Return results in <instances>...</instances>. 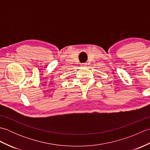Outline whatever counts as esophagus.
I'll return each mask as SVG.
<instances>
[{
    "label": "esophagus",
    "mask_w": 150,
    "mask_h": 150,
    "mask_svg": "<svg viewBox=\"0 0 150 150\" xmlns=\"http://www.w3.org/2000/svg\"><path fill=\"white\" fill-rule=\"evenodd\" d=\"M87 64L86 63H82L81 64V67H86Z\"/></svg>",
    "instance_id": "1"
}]
</instances>
